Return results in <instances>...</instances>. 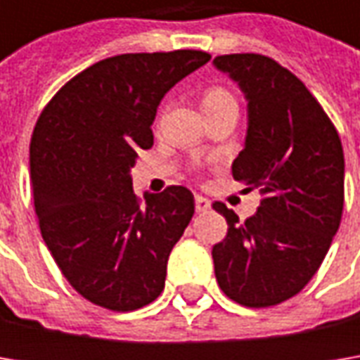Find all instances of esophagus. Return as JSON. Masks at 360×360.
Segmentation results:
<instances>
[{
    "label": "esophagus",
    "instance_id": "obj_1",
    "mask_svg": "<svg viewBox=\"0 0 360 360\" xmlns=\"http://www.w3.org/2000/svg\"><path fill=\"white\" fill-rule=\"evenodd\" d=\"M194 204H196V212H206V210H210V200L204 198V196H196V198H194Z\"/></svg>",
    "mask_w": 360,
    "mask_h": 360
}]
</instances>
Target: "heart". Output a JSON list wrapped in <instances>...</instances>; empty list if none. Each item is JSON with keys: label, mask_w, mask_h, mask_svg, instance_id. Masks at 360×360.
<instances>
[{"label": "heart", "mask_w": 360, "mask_h": 360, "mask_svg": "<svg viewBox=\"0 0 360 360\" xmlns=\"http://www.w3.org/2000/svg\"><path fill=\"white\" fill-rule=\"evenodd\" d=\"M229 104H236V100L224 88H208V90L204 91V96H202V108H204L206 114H210V112H214L218 108Z\"/></svg>", "instance_id": "1"}]
</instances>
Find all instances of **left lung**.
<instances>
[{"label":"left lung","mask_w":360,"mask_h":360,"mask_svg":"<svg viewBox=\"0 0 360 360\" xmlns=\"http://www.w3.org/2000/svg\"><path fill=\"white\" fill-rule=\"evenodd\" d=\"M248 102L244 150L232 178L264 196L244 222L222 202L229 234L214 244L222 292L250 309L298 295L319 270L337 234L345 204V156L339 131L292 72L260 53L214 58Z\"/></svg>","instance_id":"obj_1"}]
</instances>
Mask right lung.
I'll list each match as a JSON object with an SVG mask.
<instances>
[{"label":"right lung","instance_id":"right-lung-1","mask_svg":"<svg viewBox=\"0 0 360 360\" xmlns=\"http://www.w3.org/2000/svg\"><path fill=\"white\" fill-rule=\"evenodd\" d=\"M208 60L198 49L105 58L72 77L35 124L30 168L41 236L68 283L98 307L136 311L164 290L194 196L168 186L138 200L130 170L154 144L166 91Z\"/></svg>","mask_w":360,"mask_h":360}]
</instances>
